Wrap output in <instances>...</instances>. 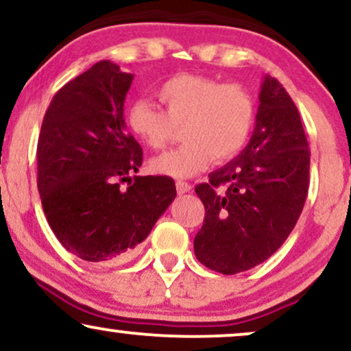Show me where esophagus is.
<instances>
[{
  "instance_id": "1",
  "label": "esophagus",
  "mask_w": 351,
  "mask_h": 351,
  "mask_svg": "<svg viewBox=\"0 0 351 351\" xmlns=\"http://www.w3.org/2000/svg\"><path fill=\"white\" fill-rule=\"evenodd\" d=\"M176 191H178L180 194L189 193L191 191V184L186 183V181H176Z\"/></svg>"
}]
</instances>
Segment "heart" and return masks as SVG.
Returning <instances> with one entry per match:
<instances>
[{
    "label": "heart",
    "mask_w": 351,
    "mask_h": 351,
    "mask_svg": "<svg viewBox=\"0 0 351 351\" xmlns=\"http://www.w3.org/2000/svg\"><path fill=\"white\" fill-rule=\"evenodd\" d=\"M163 109L149 99H134L125 111L130 132L149 149L168 145L181 128L183 143L152 160V170L189 178L213 162H227L243 150L255 125V99L237 83L204 75L180 73L157 90Z\"/></svg>",
    "instance_id": "obj_1"
}]
</instances>
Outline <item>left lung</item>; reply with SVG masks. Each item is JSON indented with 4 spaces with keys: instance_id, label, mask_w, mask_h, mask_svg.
<instances>
[{
    "instance_id": "8db88e82",
    "label": "left lung",
    "mask_w": 351,
    "mask_h": 351,
    "mask_svg": "<svg viewBox=\"0 0 351 351\" xmlns=\"http://www.w3.org/2000/svg\"><path fill=\"white\" fill-rule=\"evenodd\" d=\"M258 99L248 145L194 189L206 209L194 255L222 274L268 260L296 226L309 189L311 150L296 104L269 75Z\"/></svg>"
}]
</instances>
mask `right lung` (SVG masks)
<instances>
[{"label": "right lung", "mask_w": 351, "mask_h": 351, "mask_svg": "<svg viewBox=\"0 0 351 351\" xmlns=\"http://www.w3.org/2000/svg\"><path fill=\"white\" fill-rule=\"evenodd\" d=\"M132 80L116 63H95L55 93L42 121V208L55 237L88 263H117L135 253L176 196L170 176L130 178L143 155L124 121Z\"/></svg>", "instance_id": "add662e5"}]
</instances>
